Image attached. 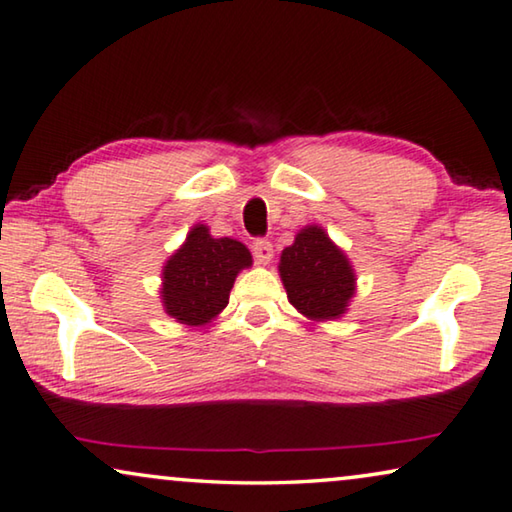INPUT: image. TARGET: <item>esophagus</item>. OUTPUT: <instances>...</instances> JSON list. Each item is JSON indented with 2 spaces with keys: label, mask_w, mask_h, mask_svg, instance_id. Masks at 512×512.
Returning <instances> with one entry per match:
<instances>
[{
  "label": "esophagus",
  "mask_w": 512,
  "mask_h": 512,
  "mask_svg": "<svg viewBox=\"0 0 512 512\" xmlns=\"http://www.w3.org/2000/svg\"><path fill=\"white\" fill-rule=\"evenodd\" d=\"M251 254H254L256 263L258 265H267L272 261V245L267 240H256L254 245H251Z\"/></svg>",
  "instance_id": "1"
}]
</instances>
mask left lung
I'll return each mask as SVG.
<instances>
[{"mask_svg":"<svg viewBox=\"0 0 512 512\" xmlns=\"http://www.w3.org/2000/svg\"><path fill=\"white\" fill-rule=\"evenodd\" d=\"M281 281L288 300L311 320H334L355 295V272L320 226H306L281 251Z\"/></svg>","mask_w":512,"mask_h":512,"instance_id":"obj_1","label":"left lung"}]
</instances>
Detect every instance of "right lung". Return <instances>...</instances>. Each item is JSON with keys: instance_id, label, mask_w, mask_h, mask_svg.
<instances>
[{"instance_id": "add662e5", "label": "right lung", "mask_w": 512, "mask_h": 512, "mask_svg": "<svg viewBox=\"0 0 512 512\" xmlns=\"http://www.w3.org/2000/svg\"><path fill=\"white\" fill-rule=\"evenodd\" d=\"M249 265L251 254L242 242L212 238L206 226H194L164 265V311L183 325H206L229 304L235 277Z\"/></svg>"}]
</instances>
